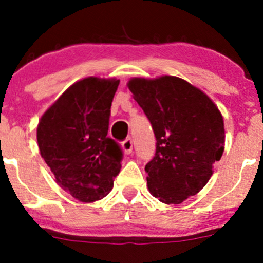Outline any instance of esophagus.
Here are the masks:
<instances>
[{
	"mask_svg": "<svg viewBox=\"0 0 263 263\" xmlns=\"http://www.w3.org/2000/svg\"><path fill=\"white\" fill-rule=\"evenodd\" d=\"M132 147H134V142H132V139H129V137L122 142V148H123V151L126 154H131Z\"/></svg>",
	"mask_w": 263,
	"mask_h": 263,
	"instance_id": "34e87169",
	"label": "esophagus"
}]
</instances>
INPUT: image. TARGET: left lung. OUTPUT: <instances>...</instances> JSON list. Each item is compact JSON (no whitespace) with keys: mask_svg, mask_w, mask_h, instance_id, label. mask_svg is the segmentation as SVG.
<instances>
[{"mask_svg":"<svg viewBox=\"0 0 263 263\" xmlns=\"http://www.w3.org/2000/svg\"><path fill=\"white\" fill-rule=\"evenodd\" d=\"M128 89L150 121L156 153L145 166L147 188L166 205L200 192L224 153V119L198 87L176 76L135 78Z\"/></svg>","mask_w":263,"mask_h":263,"instance_id":"left-lung-1","label":"left lung"}]
</instances>
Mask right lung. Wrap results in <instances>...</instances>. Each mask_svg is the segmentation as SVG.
Returning a JSON list of instances; mask_svg holds the SVG:
<instances>
[{
    "label": "right lung",
    "instance_id": "right-lung-1",
    "mask_svg": "<svg viewBox=\"0 0 263 263\" xmlns=\"http://www.w3.org/2000/svg\"><path fill=\"white\" fill-rule=\"evenodd\" d=\"M119 80L86 78L46 110L36 128L42 158L55 182L81 202L102 200L121 171L122 150L108 137Z\"/></svg>",
    "mask_w": 263,
    "mask_h": 263
}]
</instances>
